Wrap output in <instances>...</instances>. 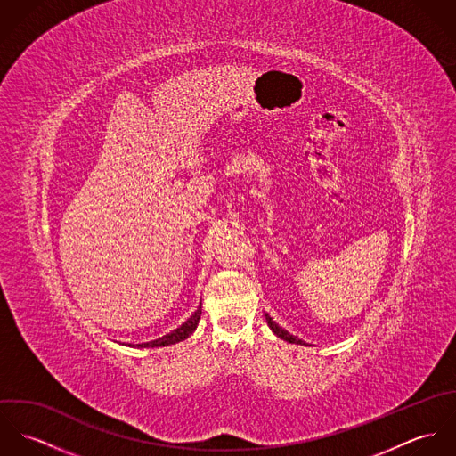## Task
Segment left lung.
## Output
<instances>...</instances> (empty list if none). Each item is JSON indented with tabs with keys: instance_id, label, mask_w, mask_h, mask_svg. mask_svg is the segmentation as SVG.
<instances>
[{
	"instance_id": "1",
	"label": "left lung",
	"mask_w": 456,
	"mask_h": 456,
	"mask_svg": "<svg viewBox=\"0 0 456 456\" xmlns=\"http://www.w3.org/2000/svg\"><path fill=\"white\" fill-rule=\"evenodd\" d=\"M265 320H266V323L270 326V330L279 337V338H282V340H286V342H289V344H300V346H311V344H307V342H304L302 338H298V337H295V335H291L288 330H284L282 326L277 325L266 313H265Z\"/></svg>"
}]
</instances>
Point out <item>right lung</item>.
Returning <instances> with one entry per match:
<instances>
[{"mask_svg": "<svg viewBox=\"0 0 456 456\" xmlns=\"http://www.w3.org/2000/svg\"><path fill=\"white\" fill-rule=\"evenodd\" d=\"M200 316H201V304L196 307L195 313L183 323L181 326H177L175 330L165 333L163 337H158L154 340H149V342H140V344H125V346H130V347H165V346H172V344H177L181 340H186L198 326L200 322Z\"/></svg>", "mask_w": 456, "mask_h": 456, "instance_id": "right-lung-1", "label": "right lung"}]
</instances>
